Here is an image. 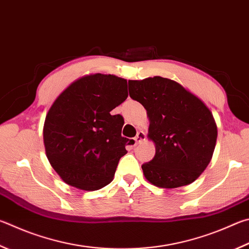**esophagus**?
Wrapping results in <instances>:
<instances>
[{
    "label": "esophagus",
    "mask_w": 249,
    "mask_h": 249,
    "mask_svg": "<svg viewBox=\"0 0 249 249\" xmlns=\"http://www.w3.org/2000/svg\"><path fill=\"white\" fill-rule=\"evenodd\" d=\"M146 139V134H144L143 132H138L136 137H135V142H136V143H139L143 142V140Z\"/></svg>",
    "instance_id": "esophagus-1"
}]
</instances>
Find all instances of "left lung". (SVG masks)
I'll return each mask as SVG.
<instances>
[{
  "mask_svg": "<svg viewBox=\"0 0 249 249\" xmlns=\"http://www.w3.org/2000/svg\"><path fill=\"white\" fill-rule=\"evenodd\" d=\"M129 96L142 103L150 121L153 159L142 165L144 178L162 188H176L199 178L213 155L216 124L199 98L174 80L155 76L128 80Z\"/></svg>",
  "mask_w": 249,
  "mask_h": 249,
  "instance_id": "left-lung-1",
  "label": "left lung"
}]
</instances>
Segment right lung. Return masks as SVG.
Wrapping results in <instances>:
<instances>
[{"label": "right lung", "instance_id": "1", "mask_svg": "<svg viewBox=\"0 0 249 249\" xmlns=\"http://www.w3.org/2000/svg\"><path fill=\"white\" fill-rule=\"evenodd\" d=\"M127 96L126 79L93 74L74 81L54 101L43 142L49 162L66 184L97 191L112 182L132 140L121 135L123 116L111 111Z\"/></svg>", "mask_w": 249, "mask_h": 249}]
</instances>
